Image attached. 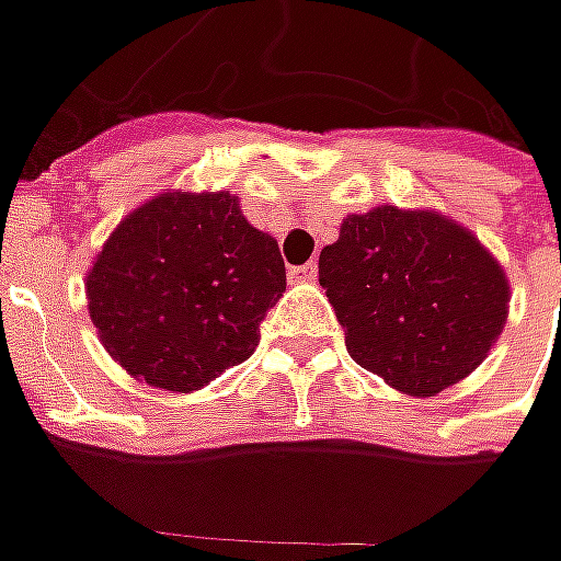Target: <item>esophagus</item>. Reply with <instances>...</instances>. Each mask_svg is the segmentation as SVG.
I'll use <instances>...</instances> for the list:
<instances>
[{"instance_id": "34e87169", "label": "esophagus", "mask_w": 561, "mask_h": 561, "mask_svg": "<svg viewBox=\"0 0 561 561\" xmlns=\"http://www.w3.org/2000/svg\"><path fill=\"white\" fill-rule=\"evenodd\" d=\"M293 284H314V277H318V265L309 262V265H299V268H290Z\"/></svg>"}]
</instances>
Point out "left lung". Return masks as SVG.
<instances>
[{"label":"left lung","mask_w":561,"mask_h":561,"mask_svg":"<svg viewBox=\"0 0 561 561\" xmlns=\"http://www.w3.org/2000/svg\"><path fill=\"white\" fill-rule=\"evenodd\" d=\"M318 280L353 362L409 397H437L471 375L503 334L512 296L468 227L399 205L346 215L321 249Z\"/></svg>","instance_id":"obj_1"}]
</instances>
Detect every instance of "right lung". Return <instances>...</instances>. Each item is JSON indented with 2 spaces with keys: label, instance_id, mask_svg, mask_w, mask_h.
<instances>
[{
  "label": "right lung",
  "instance_id": "right-lung-1",
  "mask_svg": "<svg viewBox=\"0 0 561 561\" xmlns=\"http://www.w3.org/2000/svg\"><path fill=\"white\" fill-rule=\"evenodd\" d=\"M287 290L277 240L227 190H168L121 218L87 271L105 353L156 390L193 393L259 346Z\"/></svg>",
  "mask_w": 561,
  "mask_h": 561
}]
</instances>
